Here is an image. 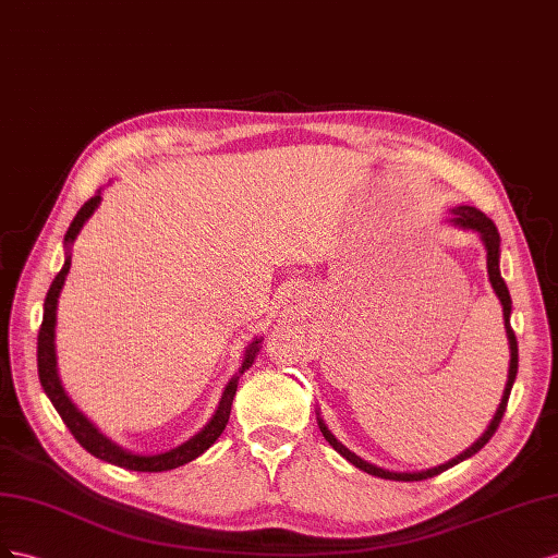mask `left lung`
<instances>
[{"instance_id": "obj_1", "label": "left lung", "mask_w": 558, "mask_h": 558, "mask_svg": "<svg viewBox=\"0 0 558 558\" xmlns=\"http://www.w3.org/2000/svg\"><path fill=\"white\" fill-rule=\"evenodd\" d=\"M449 213H451V219H449L451 225H453V227H458V229H463V231H474L476 235L482 238V245H484V250H486L488 280H490V288H493V292H496V296L500 299V306H502V323H505L507 343H509V369H507V384H505V390H502V397H500V404H498V409H496V416L490 418L488 427L484 429V435H482L480 439H476V441L472 444V447H468L463 453L456 456V458H451L449 463L437 465V468H429V470H418V472H395V470H384V468H378V465L367 463V460L360 458L357 453H353V451H350L348 447H343V444H341L337 437L331 435V429H329V427H327V423L323 421L320 411H315V413H317V427H320L323 437L329 441V447H331L333 451H339V453L348 460V463H353V465H355V468H360L362 472L374 474V476H380V480H392V482H423V480H429V476L441 474L444 470H449V468H453V465H458V463H463V460L472 458L474 453H480V451L486 447V444H488V439H490L493 435H496V429H498V425H500V421H502V416H505V409H507L509 392H512L514 378H517V369H519V345H517L514 329H512V325H509V315H512V296H509L507 284H505L502 276H500V233H498L496 225H493V221H490L482 210L472 208V205H458V208H453V210H449Z\"/></svg>"}]
</instances>
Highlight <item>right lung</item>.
Wrapping results in <instances>:
<instances>
[{
    "label": "right lung",
    "mask_w": 558,
    "mask_h": 558,
    "mask_svg": "<svg viewBox=\"0 0 558 558\" xmlns=\"http://www.w3.org/2000/svg\"><path fill=\"white\" fill-rule=\"evenodd\" d=\"M102 201V194L98 189L90 201H86L82 205V210L76 213V217L72 219V225L65 233V264H62L60 274L53 278L49 294H46L44 301V317H41V327H39V339H37V369H39V380L41 388L49 397L51 404L56 407V411L60 413V418L65 421V425L70 427V433L74 435V439L82 444V447L95 456L105 460V463L119 465L123 470H133V472H166V470H174L184 463H191V460L198 458L201 453L208 451L213 444L217 441V437L225 433V427L229 423L231 416V404L233 397L238 390V380L241 376L252 367L254 360H257L259 350H262V337L254 339L247 348L245 355L241 362V369L238 374L231 376V380L227 384L225 392H221V400L213 413V418L203 425L201 433H196L191 439H186L180 447H174L170 451H161V453H135L119 447L114 439H109L102 429L95 425L93 421H88V416L84 411H78V407L70 400V395L62 388V380L58 374V355H56V320H58V296L62 292V284H65V278L70 274L72 266V245L76 241L78 231L84 229L86 221L93 217V213L98 210V205Z\"/></svg>",
    "instance_id": "obj_1"
}]
</instances>
